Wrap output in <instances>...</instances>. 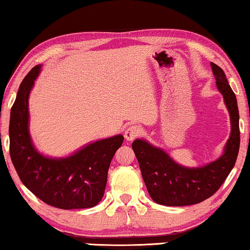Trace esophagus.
<instances>
[{
	"label": "esophagus",
	"mask_w": 250,
	"mask_h": 250,
	"mask_svg": "<svg viewBox=\"0 0 250 250\" xmlns=\"http://www.w3.org/2000/svg\"><path fill=\"white\" fill-rule=\"evenodd\" d=\"M141 134H142V128L138 125L128 126V127L125 129V133H124L125 139L127 140V141H132V140L139 138Z\"/></svg>",
	"instance_id": "esophagus-1"
}]
</instances>
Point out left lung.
I'll use <instances>...</instances> for the list:
<instances>
[{
	"mask_svg": "<svg viewBox=\"0 0 250 250\" xmlns=\"http://www.w3.org/2000/svg\"><path fill=\"white\" fill-rule=\"evenodd\" d=\"M210 66L231 121L230 138L220 158L205 166L190 168L179 165L168 153L146 140L138 139L132 143L146 190L159 205L180 207L206 200L220 189L237 160L240 146L237 98L222 68L213 62Z\"/></svg>",
	"mask_w": 250,
	"mask_h": 250,
	"instance_id": "1",
	"label": "left lung"
}]
</instances>
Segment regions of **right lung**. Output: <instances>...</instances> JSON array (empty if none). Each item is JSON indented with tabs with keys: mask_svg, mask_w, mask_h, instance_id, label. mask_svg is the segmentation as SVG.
Instances as JSON below:
<instances>
[{
	"mask_svg": "<svg viewBox=\"0 0 250 250\" xmlns=\"http://www.w3.org/2000/svg\"><path fill=\"white\" fill-rule=\"evenodd\" d=\"M42 64H37L20 84L10 114V156L27 189L50 206L60 209L91 208L104 193L108 169L123 145L122 134L99 140L73 155L51 158L40 153L29 134V93Z\"/></svg>",
	"mask_w": 250,
	"mask_h": 250,
	"instance_id": "obj_1",
	"label": "right lung"
}]
</instances>
